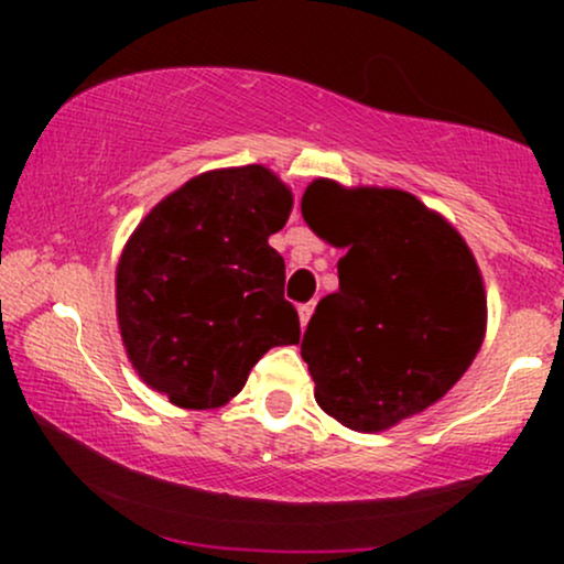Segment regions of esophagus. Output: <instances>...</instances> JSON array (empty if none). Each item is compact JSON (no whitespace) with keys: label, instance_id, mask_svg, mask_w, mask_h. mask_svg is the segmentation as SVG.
Here are the masks:
<instances>
[{"label":"esophagus","instance_id":"34e87169","mask_svg":"<svg viewBox=\"0 0 564 564\" xmlns=\"http://www.w3.org/2000/svg\"><path fill=\"white\" fill-rule=\"evenodd\" d=\"M313 310H315V302H304V304H300V321H302V326H307V321H310V315H313Z\"/></svg>","mask_w":564,"mask_h":564}]
</instances>
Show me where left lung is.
Listing matches in <instances>:
<instances>
[{
  "label": "left lung",
  "mask_w": 564,
  "mask_h": 564,
  "mask_svg": "<svg viewBox=\"0 0 564 564\" xmlns=\"http://www.w3.org/2000/svg\"><path fill=\"white\" fill-rule=\"evenodd\" d=\"M302 217L345 249L339 291L302 339L315 400L355 432H381L462 379L485 334V289L464 238L411 193L315 180Z\"/></svg>",
  "instance_id": "left-lung-1"
}]
</instances>
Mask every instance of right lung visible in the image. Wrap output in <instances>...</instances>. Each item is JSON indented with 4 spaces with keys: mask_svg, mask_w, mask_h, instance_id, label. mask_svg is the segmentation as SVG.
Returning <instances> with one entry per match:
<instances>
[{
    "mask_svg": "<svg viewBox=\"0 0 564 564\" xmlns=\"http://www.w3.org/2000/svg\"><path fill=\"white\" fill-rule=\"evenodd\" d=\"M289 212V187L249 164L185 183L129 238L116 270L121 339L174 405L228 403L270 347L300 341L286 264L268 243Z\"/></svg>",
    "mask_w": 564,
    "mask_h": 564,
    "instance_id": "obj_1",
    "label": "right lung"
}]
</instances>
